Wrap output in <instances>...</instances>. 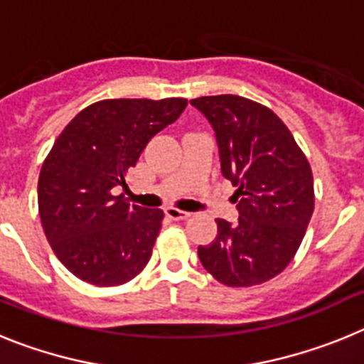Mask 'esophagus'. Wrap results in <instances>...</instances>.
Listing matches in <instances>:
<instances>
[{
	"label": "esophagus",
	"mask_w": 364,
	"mask_h": 364,
	"mask_svg": "<svg viewBox=\"0 0 364 364\" xmlns=\"http://www.w3.org/2000/svg\"><path fill=\"white\" fill-rule=\"evenodd\" d=\"M166 215L169 218H173V220H184V218L189 217L188 211H182V210H178V208H173V205L166 208Z\"/></svg>",
	"instance_id": "obj_1"
}]
</instances>
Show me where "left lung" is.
<instances>
[{
  "label": "left lung",
  "mask_w": 364,
  "mask_h": 364,
  "mask_svg": "<svg viewBox=\"0 0 364 364\" xmlns=\"http://www.w3.org/2000/svg\"><path fill=\"white\" fill-rule=\"evenodd\" d=\"M191 105L213 125L239 210L235 224L215 220L217 237L198 246V259L222 284H262L290 264L304 239L315 204L310 162L266 105L237 95L200 96Z\"/></svg>",
  "instance_id": "obj_1"
}]
</instances>
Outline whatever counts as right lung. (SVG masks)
<instances>
[{
	"instance_id": "obj_1",
	"label": "right lung",
	"mask_w": 364,
	"mask_h": 364,
	"mask_svg": "<svg viewBox=\"0 0 364 364\" xmlns=\"http://www.w3.org/2000/svg\"><path fill=\"white\" fill-rule=\"evenodd\" d=\"M186 98L102 100L80 111L56 138L38 180L41 226L73 275L120 286L147 266L162 210L114 195L151 138L182 114Z\"/></svg>"
}]
</instances>
